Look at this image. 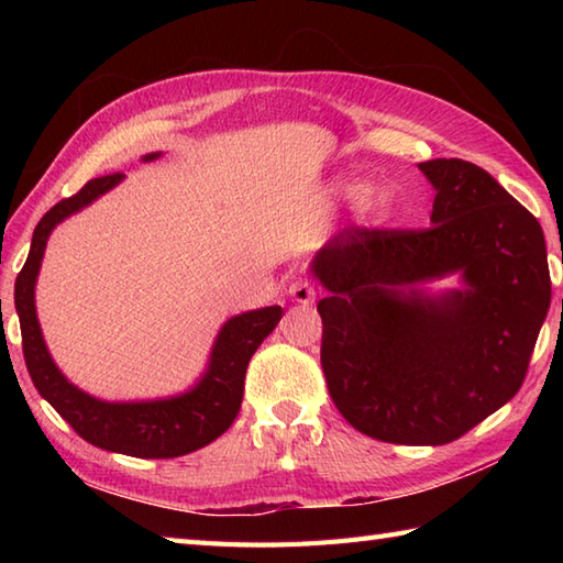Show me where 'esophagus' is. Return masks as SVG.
<instances>
[{
  "label": "esophagus",
  "instance_id": "1",
  "mask_svg": "<svg viewBox=\"0 0 563 563\" xmlns=\"http://www.w3.org/2000/svg\"><path fill=\"white\" fill-rule=\"evenodd\" d=\"M290 297H292L295 302L309 305V302H314L317 288H314L312 280H309V278H295V280L290 283Z\"/></svg>",
  "mask_w": 563,
  "mask_h": 563
}]
</instances>
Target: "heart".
<instances>
[{
	"mask_svg": "<svg viewBox=\"0 0 563 563\" xmlns=\"http://www.w3.org/2000/svg\"><path fill=\"white\" fill-rule=\"evenodd\" d=\"M336 194L345 200H357V210H361L365 218L387 220L394 210L391 190L385 186L369 190V184L361 176H339Z\"/></svg>",
	"mask_w": 563,
	"mask_h": 563,
	"instance_id": "b5f03b06",
	"label": "heart"
}]
</instances>
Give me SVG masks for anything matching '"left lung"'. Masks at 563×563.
I'll use <instances>...</instances> for the list:
<instances>
[{
    "mask_svg": "<svg viewBox=\"0 0 563 563\" xmlns=\"http://www.w3.org/2000/svg\"><path fill=\"white\" fill-rule=\"evenodd\" d=\"M426 230L345 227L319 249L321 367L355 430L445 445L516 397L552 302L540 222L482 166L430 159ZM460 272L463 288L420 285Z\"/></svg>",
    "mask_w": 563,
    "mask_h": 563,
    "instance_id": "obj_1",
    "label": "left lung"
}]
</instances>
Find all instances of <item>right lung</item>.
I'll return each mask as SVG.
<instances>
[{
  "label": "right lung",
  "instance_id": "1",
  "mask_svg": "<svg viewBox=\"0 0 563 563\" xmlns=\"http://www.w3.org/2000/svg\"><path fill=\"white\" fill-rule=\"evenodd\" d=\"M157 157L159 152L147 154L145 162ZM123 178V174L91 178L79 194L59 200L47 210L35 227L29 258L23 263L14 288L23 357H26L29 375L41 397L91 445L142 460L181 457V454L206 448L234 423L244 397V377L251 355L278 327L283 309L273 305L227 321L214 339L208 369L194 389L178 394V397L154 401H101L71 385L53 363L43 341L38 317H35V280H38L47 236L55 227L69 214L91 206Z\"/></svg>",
  "mask_w": 563,
  "mask_h": 563
}]
</instances>
